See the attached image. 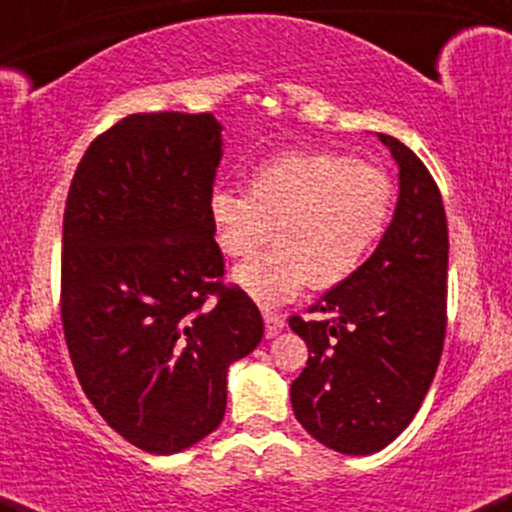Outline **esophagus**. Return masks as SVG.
<instances>
[{"label":"esophagus","instance_id":"1","mask_svg":"<svg viewBox=\"0 0 512 512\" xmlns=\"http://www.w3.org/2000/svg\"><path fill=\"white\" fill-rule=\"evenodd\" d=\"M284 330V318L277 316V313L265 311V335L267 338H277Z\"/></svg>","mask_w":512,"mask_h":512}]
</instances>
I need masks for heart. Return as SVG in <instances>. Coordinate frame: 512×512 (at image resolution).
<instances>
[{
  "instance_id": "b5f03b06",
  "label": "heart",
  "mask_w": 512,
  "mask_h": 512,
  "mask_svg": "<svg viewBox=\"0 0 512 512\" xmlns=\"http://www.w3.org/2000/svg\"><path fill=\"white\" fill-rule=\"evenodd\" d=\"M393 213V182L379 167L340 153H284L257 165L250 194L216 189L209 221L233 260L277 247L233 272V284L265 308L306 289H335L367 265Z\"/></svg>"
}]
</instances>
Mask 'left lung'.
Masks as SVG:
<instances>
[{"instance_id": "1", "label": "left lung", "mask_w": 512, "mask_h": 512, "mask_svg": "<svg viewBox=\"0 0 512 512\" xmlns=\"http://www.w3.org/2000/svg\"><path fill=\"white\" fill-rule=\"evenodd\" d=\"M398 165V201L384 238L350 282L311 313L289 318L308 347L291 384L296 420L340 454H374L418 413L447 328V216L440 189L420 157L376 133Z\"/></svg>"}]
</instances>
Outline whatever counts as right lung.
Wrapping results in <instances>:
<instances>
[{
    "label": "right lung",
    "mask_w": 512,
    "mask_h": 512,
    "mask_svg": "<svg viewBox=\"0 0 512 512\" xmlns=\"http://www.w3.org/2000/svg\"><path fill=\"white\" fill-rule=\"evenodd\" d=\"M213 114H133L89 145L63 221V330L101 418L150 454L221 425L228 367L260 345V311L223 286L209 199ZM214 301L209 302L210 296Z\"/></svg>",
    "instance_id": "right-lung-1"
}]
</instances>
